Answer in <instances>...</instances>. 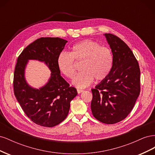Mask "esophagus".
<instances>
[{"mask_svg": "<svg viewBox=\"0 0 155 155\" xmlns=\"http://www.w3.org/2000/svg\"><path fill=\"white\" fill-rule=\"evenodd\" d=\"M77 91H78V94H80V93L83 92L84 91L82 90V89H78Z\"/></svg>", "mask_w": 155, "mask_h": 155, "instance_id": "obj_1", "label": "esophagus"}]
</instances>
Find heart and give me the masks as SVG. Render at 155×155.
Here are the masks:
<instances>
[{
  "label": "heart",
  "mask_w": 155,
  "mask_h": 155,
  "mask_svg": "<svg viewBox=\"0 0 155 155\" xmlns=\"http://www.w3.org/2000/svg\"><path fill=\"white\" fill-rule=\"evenodd\" d=\"M74 60L82 62L81 70L73 84L78 88H85L93 82L104 80L109 74L113 62L112 51L97 42L83 40L74 45L70 53L61 52L57 59L59 71L65 77L73 79L76 72Z\"/></svg>",
  "instance_id": "heart-1"
}]
</instances>
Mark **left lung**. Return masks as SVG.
<instances>
[{
	"label": "left lung",
	"instance_id": "1",
	"mask_svg": "<svg viewBox=\"0 0 155 155\" xmlns=\"http://www.w3.org/2000/svg\"><path fill=\"white\" fill-rule=\"evenodd\" d=\"M113 62L108 76L92 89L91 110L102 123L114 124L132 110L140 92V70L132 50L118 37L105 34Z\"/></svg>",
	"mask_w": 155,
	"mask_h": 155
}]
</instances>
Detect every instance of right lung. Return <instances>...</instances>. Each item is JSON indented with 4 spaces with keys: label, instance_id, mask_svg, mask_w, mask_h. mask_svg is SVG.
Here are the masks:
<instances>
[{
    "label": "right lung",
    "instance_id": "1",
    "mask_svg": "<svg viewBox=\"0 0 155 155\" xmlns=\"http://www.w3.org/2000/svg\"><path fill=\"white\" fill-rule=\"evenodd\" d=\"M67 41L59 37H41L23 50L17 59L13 76V91L23 111L33 122L52 127L61 123L68 114L70 101L78 94L76 88L61 76L58 55ZM30 59L45 62L51 70L48 83L39 89L29 86L24 70Z\"/></svg>",
    "mask_w": 155,
    "mask_h": 155
}]
</instances>
